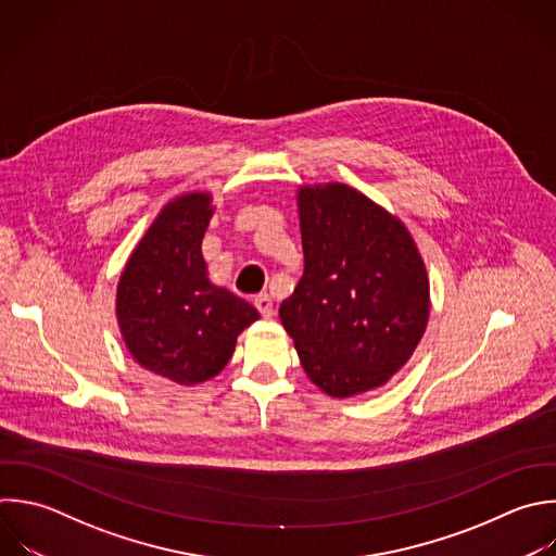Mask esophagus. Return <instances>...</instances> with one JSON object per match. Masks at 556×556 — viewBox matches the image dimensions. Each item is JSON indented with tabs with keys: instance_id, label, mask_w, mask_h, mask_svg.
Listing matches in <instances>:
<instances>
[{
	"instance_id": "obj_1",
	"label": "esophagus",
	"mask_w": 556,
	"mask_h": 556,
	"mask_svg": "<svg viewBox=\"0 0 556 556\" xmlns=\"http://www.w3.org/2000/svg\"><path fill=\"white\" fill-rule=\"evenodd\" d=\"M254 306L258 308V313H261L265 319H269V317L274 315V304H271V298H269L267 293L256 295V298H254Z\"/></svg>"
}]
</instances>
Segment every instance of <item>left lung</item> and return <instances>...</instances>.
I'll return each mask as SVG.
<instances>
[{
  "instance_id": "1",
  "label": "left lung",
  "mask_w": 556,
  "mask_h": 556,
  "mask_svg": "<svg viewBox=\"0 0 556 556\" xmlns=\"http://www.w3.org/2000/svg\"><path fill=\"white\" fill-rule=\"evenodd\" d=\"M304 274L280 304L308 378L334 397L384 384L417 348L428 276L408 230L345 185L298 195Z\"/></svg>"
}]
</instances>
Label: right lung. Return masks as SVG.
Returning a JSON list of instances; mask_svg holds the SVG:
<instances>
[{
	"label": "right lung",
	"mask_w": 556,
	"mask_h": 556,
	"mask_svg": "<svg viewBox=\"0 0 556 556\" xmlns=\"http://www.w3.org/2000/svg\"><path fill=\"white\" fill-rule=\"evenodd\" d=\"M213 208L208 193L169 202L132 252L119 287L117 317L139 365L178 384L217 376L237 337L258 311L206 276L202 239Z\"/></svg>",
	"instance_id": "1"
}]
</instances>
